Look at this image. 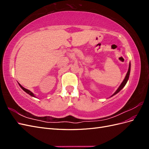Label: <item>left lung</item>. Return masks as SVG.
Wrapping results in <instances>:
<instances>
[{
  "mask_svg": "<svg viewBox=\"0 0 149 149\" xmlns=\"http://www.w3.org/2000/svg\"><path fill=\"white\" fill-rule=\"evenodd\" d=\"M130 64H129V70H128V71H127V74H126V76H125V78H124V81H123V83H121V84L120 85V86L119 87V88L117 89V91L112 94V96H114V95H115V94H116L117 93H118L120 90L123 89L124 86H125V85L126 84V83H127V81H128V79H129V74H130Z\"/></svg>",
  "mask_w": 149,
  "mask_h": 149,
  "instance_id": "8db88e82",
  "label": "left lung"
}]
</instances>
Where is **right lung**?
<instances>
[{"label":"right lung","instance_id":"obj_1","mask_svg":"<svg viewBox=\"0 0 149 149\" xmlns=\"http://www.w3.org/2000/svg\"><path fill=\"white\" fill-rule=\"evenodd\" d=\"M19 85H20V86L21 87V88L22 89H23L24 90V91H25L26 93H28L29 94H30V96H33V97H35V96H34V94L32 93H31L30 91H29V89H25V88H24L23 86H22L19 84Z\"/></svg>","mask_w":149,"mask_h":149}]
</instances>
